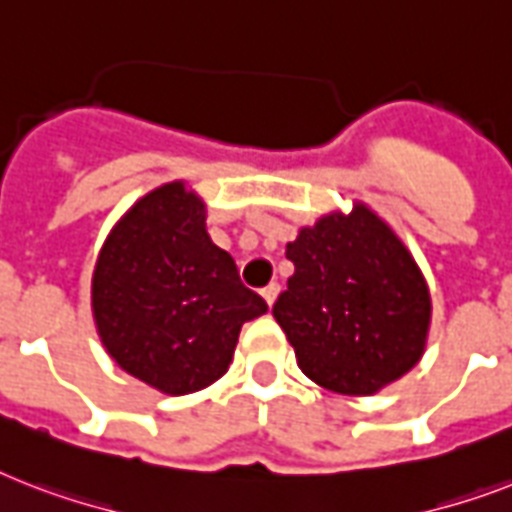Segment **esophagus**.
Here are the masks:
<instances>
[{"instance_id": "esophagus-1", "label": "esophagus", "mask_w": 512, "mask_h": 512, "mask_svg": "<svg viewBox=\"0 0 512 512\" xmlns=\"http://www.w3.org/2000/svg\"><path fill=\"white\" fill-rule=\"evenodd\" d=\"M279 292H281V287H279V284H276V281H273V284H268V287L263 289L265 303H268V305L276 303V297H279Z\"/></svg>"}]
</instances>
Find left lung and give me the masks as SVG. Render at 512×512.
Listing matches in <instances>:
<instances>
[{"label":"left lung","instance_id":"left-lung-1","mask_svg":"<svg viewBox=\"0 0 512 512\" xmlns=\"http://www.w3.org/2000/svg\"><path fill=\"white\" fill-rule=\"evenodd\" d=\"M287 257L295 273L273 316L316 385L372 396L420 361L428 284L401 239L364 204L303 228Z\"/></svg>","mask_w":512,"mask_h":512}]
</instances>
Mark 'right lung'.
I'll list each match as a JSON object with an SVG mask.
<instances>
[{
	"label": "right lung",
	"instance_id": "add662e5",
	"mask_svg": "<svg viewBox=\"0 0 512 512\" xmlns=\"http://www.w3.org/2000/svg\"><path fill=\"white\" fill-rule=\"evenodd\" d=\"M204 217L183 183L156 188L119 220L92 276L95 324L111 358L170 396L220 380L241 324L268 311L212 244Z\"/></svg>",
	"mask_w": 512,
	"mask_h": 512
}]
</instances>
